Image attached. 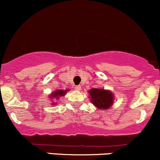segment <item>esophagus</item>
Wrapping results in <instances>:
<instances>
[{"label":"esophagus","mask_w":160,"mask_h":160,"mask_svg":"<svg viewBox=\"0 0 160 160\" xmlns=\"http://www.w3.org/2000/svg\"><path fill=\"white\" fill-rule=\"evenodd\" d=\"M75 90L80 91L81 90V86H80V85H76V86H75Z\"/></svg>","instance_id":"34e87169"}]
</instances>
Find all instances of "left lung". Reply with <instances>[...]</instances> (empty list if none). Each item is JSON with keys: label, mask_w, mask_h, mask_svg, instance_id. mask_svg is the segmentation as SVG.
Listing matches in <instances>:
<instances>
[{"label": "left lung", "mask_w": 160, "mask_h": 160, "mask_svg": "<svg viewBox=\"0 0 160 160\" xmlns=\"http://www.w3.org/2000/svg\"><path fill=\"white\" fill-rule=\"evenodd\" d=\"M91 102L99 110H108L112 107L114 95L110 90L104 88H92L88 91Z\"/></svg>", "instance_id": "left-lung-1"}]
</instances>
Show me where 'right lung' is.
Segmentation results:
<instances>
[{
    "mask_svg": "<svg viewBox=\"0 0 160 160\" xmlns=\"http://www.w3.org/2000/svg\"><path fill=\"white\" fill-rule=\"evenodd\" d=\"M68 89H66V90H59V89H56V91L52 92V93L49 95V100L52 101V105H56L57 104V102L54 100H59L60 97H62V96L66 95V94L68 92Z\"/></svg>",
    "mask_w": 160,
    "mask_h": 160,
    "instance_id": "1",
    "label": "right lung"
}]
</instances>
